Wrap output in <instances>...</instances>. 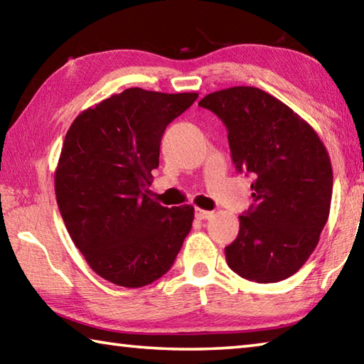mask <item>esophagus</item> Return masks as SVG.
<instances>
[{
  "instance_id": "esophagus-1",
  "label": "esophagus",
  "mask_w": 364,
  "mask_h": 364,
  "mask_svg": "<svg viewBox=\"0 0 364 364\" xmlns=\"http://www.w3.org/2000/svg\"><path fill=\"white\" fill-rule=\"evenodd\" d=\"M210 217H213V212L202 210V208H196V218L197 220H208Z\"/></svg>"
}]
</instances>
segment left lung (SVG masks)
<instances>
[{
  "label": "left lung",
  "mask_w": 364,
  "mask_h": 364,
  "mask_svg": "<svg viewBox=\"0 0 364 364\" xmlns=\"http://www.w3.org/2000/svg\"><path fill=\"white\" fill-rule=\"evenodd\" d=\"M199 106L225 123L232 162L254 178V204L225 247L228 267L262 284L289 278L313 254L329 217L332 167L323 141L291 107L254 86L215 91Z\"/></svg>",
  "instance_id": "left-lung-1"
}]
</instances>
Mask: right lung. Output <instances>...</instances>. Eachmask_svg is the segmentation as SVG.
<instances>
[{"mask_svg":"<svg viewBox=\"0 0 364 364\" xmlns=\"http://www.w3.org/2000/svg\"><path fill=\"white\" fill-rule=\"evenodd\" d=\"M197 93L128 88L83 110L65 134L54 173L59 212L96 274L143 287L171 268L194 207H162L147 196L160 141Z\"/></svg>","mask_w":364,"mask_h":364,"instance_id":"add662e5","label":"right lung"}]
</instances>
